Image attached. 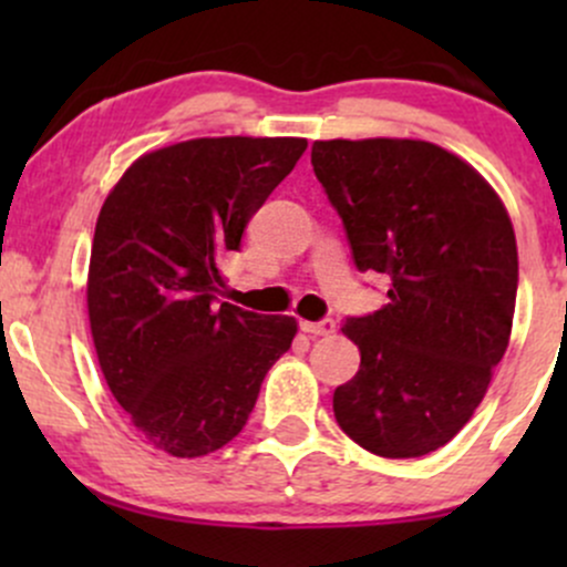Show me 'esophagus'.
<instances>
[{"mask_svg": "<svg viewBox=\"0 0 567 567\" xmlns=\"http://www.w3.org/2000/svg\"><path fill=\"white\" fill-rule=\"evenodd\" d=\"M301 330L309 336H330L336 330V320L324 317L320 322H301Z\"/></svg>", "mask_w": 567, "mask_h": 567, "instance_id": "esophagus-1", "label": "esophagus"}]
</instances>
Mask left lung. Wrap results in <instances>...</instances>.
Listing matches in <instances>:
<instances>
[{
    "mask_svg": "<svg viewBox=\"0 0 567 567\" xmlns=\"http://www.w3.org/2000/svg\"><path fill=\"white\" fill-rule=\"evenodd\" d=\"M311 165L360 271L389 303L347 317L360 370L336 389L338 426L383 458L451 442L509 347L517 243L487 181L426 141H317Z\"/></svg>",
    "mask_w": 567,
    "mask_h": 567,
    "instance_id": "1",
    "label": "left lung"
}]
</instances>
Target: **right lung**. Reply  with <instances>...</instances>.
I'll return each mask as SVG.
<instances>
[{
	"mask_svg": "<svg viewBox=\"0 0 567 567\" xmlns=\"http://www.w3.org/2000/svg\"><path fill=\"white\" fill-rule=\"evenodd\" d=\"M306 152L303 138H197L143 154L109 194L87 311L103 379L175 458L237 437L296 336L292 317L220 303V261Z\"/></svg>",
	"mask_w": 567,
	"mask_h": 567,
	"instance_id": "right-lung-1",
	"label": "right lung"
}]
</instances>
